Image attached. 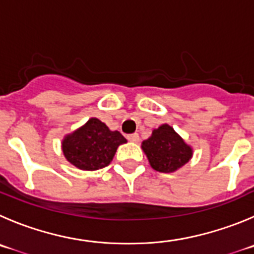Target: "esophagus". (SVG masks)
Returning a JSON list of instances; mask_svg holds the SVG:
<instances>
[{"instance_id":"1","label":"esophagus","mask_w":254,"mask_h":254,"mask_svg":"<svg viewBox=\"0 0 254 254\" xmlns=\"http://www.w3.org/2000/svg\"><path fill=\"white\" fill-rule=\"evenodd\" d=\"M127 140L131 141V143H138V141H139V134H136V132H135V134H130V135H127Z\"/></svg>"}]
</instances>
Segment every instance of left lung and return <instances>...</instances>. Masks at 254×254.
Segmentation results:
<instances>
[{"mask_svg": "<svg viewBox=\"0 0 254 254\" xmlns=\"http://www.w3.org/2000/svg\"><path fill=\"white\" fill-rule=\"evenodd\" d=\"M151 168L160 173H173L183 167L193 156V149L175 132L170 125L154 129L150 138L141 143Z\"/></svg>", "mask_w": 254, "mask_h": 254, "instance_id": "left-lung-1", "label": "left lung"}]
</instances>
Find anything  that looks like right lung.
Segmentation results:
<instances>
[{
  "label": "right lung",
  "instance_id": "right-lung-1",
  "mask_svg": "<svg viewBox=\"0 0 254 254\" xmlns=\"http://www.w3.org/2000/svg\"><path fill=\"white\" fill-rule=\"evenodd\" d=\"M127 139L118 130L111 131L96 118L67 134L63 140L66 160L81 170H98L110 164L118 146Z\"/></svg>",
  "mask_w": 254,
  "mask_h": 254
}]
</instances>
